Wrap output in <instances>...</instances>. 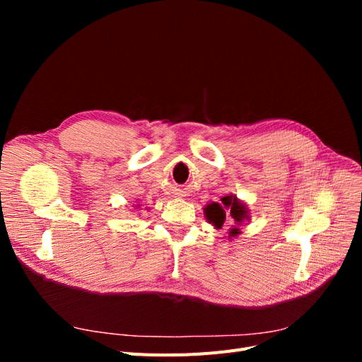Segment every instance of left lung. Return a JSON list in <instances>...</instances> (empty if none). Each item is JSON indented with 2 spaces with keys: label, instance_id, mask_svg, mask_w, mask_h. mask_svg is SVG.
Instances as JSON below:
<instances>
[{
  "label": "left lung",
  "instance_id": "obj_1",
  "mask_svg": "<svg viewBox=\"0 0 362 362\" xmlns=\"http://www.w3.org/2000/svg\"><path fill=\"white\" fill-rule=\"evenodd\" d=\"M221 201H222V204L211 202L204 208L205 217H206L208 223H211L214 228L221 229L225 223V218H226L225 210H228L229 214H231V217L234 218V223H235L233 228H229L228 238H234V237L242 234V231H240V226H242V223L249 222V217H250L249 210H247V206L242 201H240L235 194L223 196Z\"/></svg>",
  "mask_w": 362,
  "mask_h": 362
}]
</instances>
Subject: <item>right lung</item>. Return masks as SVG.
Wrapping results in <instances>:
<instances>
[{"label":"right lung","instance_id":"obj_1","mask_svg":"<svg viewBox=\"0 0 362 362\" xmlns=\"http://www.w3.org/2000/svg\"><path fill=\"white\" fill-rule=\"evenodd\" d=\"M137 206H139V205H137Z\"/></svg>","mask_w":362,"mask_h":362}]
</instances>
